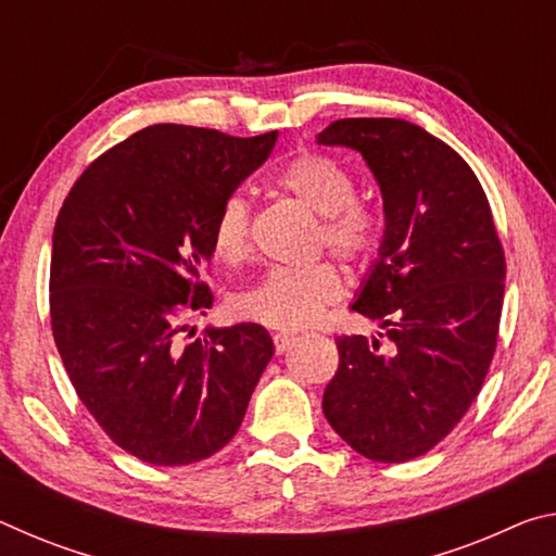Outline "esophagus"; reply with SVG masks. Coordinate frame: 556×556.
I'll list each match as a JSON object with an SVG mask.
<instances>
[{
  "mask_svg": "<svg viewBox=\"0 0 556 556\" xmlns=\"http://www.w3.org/2000/svg\"><path fill=\"white\" fill-rule=\"evenodd\" d=\"M291 343H294V336H291V333H275V351L279 355L285 353Z\"/></svg>",
  "mask_w": 556,
  "mask_h": 556,
  "instance_id": "esophagus-1",
  "label": "esophagus"
}]
</instances>
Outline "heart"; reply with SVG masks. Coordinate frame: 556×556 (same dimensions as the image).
I'll use <instances>...</instances> for the list:
<instances>
[{"instance_id": "heart-1", "label": "heart", "mask_w": 556, "mask_h": 556, "mask_svg": "<svg viewBox=\"0 0 556 556\" xmlns=\"http://www.w3.org/2000/svg\"><path fill=\"white\" fill-rule=\"evenodd\" d=\"M281 191L316 213L321 220V244L348 265H365L382 242V215L370 203L355 199L351 172L336 159L304 152L277 174ZM213 255L223 265L238 267L252 255L250 205L240 195L225 199L213 220ZM343 279L331 265L308 269H271L255 287L235 299L240 316L277 331H301L318 324L343 296Z\"/></svg>"}]
</instances>
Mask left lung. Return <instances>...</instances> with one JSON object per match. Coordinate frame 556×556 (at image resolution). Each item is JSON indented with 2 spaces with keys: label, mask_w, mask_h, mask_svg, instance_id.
<instances>
[{
  "label": "left lung",
  "mask_w": 556,
  "mask_h": 556,
  "mask_svg": "<svg viewBox=\"0 0 556 556\" xmlns=\"http://www.w3.org/2000/svg\"><path fill=\"white\" fill-rule=\"evenodd\" d=\"M316 142L355 149L380 186L384 235L351 308L390 341L336 338L324 414L361 456L404 464L448 437L483 388L503 312V244L481 181L427 129L351 117Z\"/></svg>",
  "instance_id": "8db88e82"
}]
</instances>
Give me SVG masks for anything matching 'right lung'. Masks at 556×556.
<instances>
[{"label":"right lung","instance_id":"add662e5","mask_svg":"<svg viewBox=\"0 0 556 556\" xmlns=\"http://www.w3.org/2000/svg\"><path fill=\"white\" fill-rule=\"evenodd\" d=\"M277 131L152 125L98 156L55 218L51 326L65 372L102 431L154 466L213 456L238 434L275 355L260 324L205 328L213 220L267 162Z\"/></svg>","mask_w":556,"mask_h":556}]
</instances>
